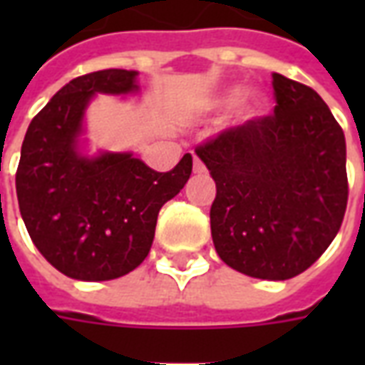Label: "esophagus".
<instances>
[{
	"mask_svg": "<svg viewBox=\"0 0 365 365\" xmlns=\"http://www.w3.org/2000/svg\"><path fill=\"white\" fill-rule=\"evenodd\" d=\"M193 172L195 174H205V164L199 158H193Z\"/></svg>",
	"mask_w": 365,
	"mask_h": 365,
	"instance_id": "obj_1",
	"label": "esophagus"
}]
</instances>
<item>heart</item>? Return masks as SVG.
<instances>
[{
	"instance_id": "heart-1",
	"label": "heart",
	"mask_w": 365,
	"mask_h": 365,
	"mask_svg": "<svg viewBox=\"0 0 365 365\" xmlns=\"http://www.w3.org/2000/svg\"><path fill=\"white\" fill-rule=\"evenodd\" d=\"M240 93H242V90H240L238 86L221 88V90H217L215 93L207 96L205 99L201 101V111H225V109H229V107H232V105L237 103L238 99H240ZM264 103H266V99H264L258 91L246 93V96L240 99V103H238V117H240V119H254V117L264 109Z\"/></svg>"
}]
</instances>
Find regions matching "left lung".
Listing matches in <instances>:
<instances>
[{"instance_id":"left-lung-1","label":"left lung","mask_w":365,"mask_h":365,"mask_svg":"<svg viewBox=\"0 0 365 365\" xmlns=\"http://www.w3.org/2000/svg\"><path fill=\"white\" fill-rule=\"evenodd\" d=\"M272 78L274 115L227 128L195 152L217 183L219 258L240 274L283 282L313 266L340 230L346 138L317 91Z\"/></svg>"}]
</instances>
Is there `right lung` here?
Listing matches in <instances>:
<instances>
[{"label":"right lung","mask_w":365,"mask_h":365,"mask_svg":"<svg viewBox=\"0 0 365 365\" xmlns=\"http://www.w3.org/2000/svg\"><path fill=\"white\" fill-rule=\"evenodd\" d=\"M136 70H101L68 82L31 120L15 175L29 237L54 268L80 282H107L150 252L162 205L191 175L185 154L156 172L130 150L90 152L86 111L99 93H138Z\"/></svg>","instance_id":"1"}]
</instances>
